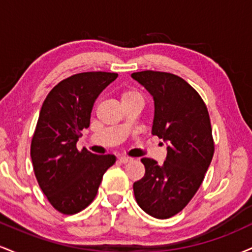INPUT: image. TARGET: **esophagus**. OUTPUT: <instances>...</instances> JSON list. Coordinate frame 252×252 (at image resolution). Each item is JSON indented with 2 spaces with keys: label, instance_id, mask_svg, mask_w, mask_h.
I'll return each instance as SVG.
<instances>
[{
  "label": "esophagus",
  "instance_id": "esophagus-1",
  "mask_svg": "<svg viewBox=\"0 0 252 252\" xmlns=\"http://www.w3.org/2000/svg\"><path fill=\"white\" fill-rule=\"evenodd\" d=\"M118 161H120L121 163H128L131 161V158H126V156H121L120 158H118Z\"/></svg>",
  "mask_w": 252,
  "mask_h": 252
}]
</instances>
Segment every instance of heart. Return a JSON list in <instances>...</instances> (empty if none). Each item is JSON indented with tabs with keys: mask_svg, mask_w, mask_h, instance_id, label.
Segmentation results:
<instances>
[{
	"mask_svg": "<svg viewBox=\"0 0 252 252\" xmlns=\"http://www.w3.org/2000/svg\"><path fill=\"white\" fill-rule=\"evenodd\" d=\"M132 97H140V96H138V94L134 91H124L122 94V100L128 99V98H132Z\"/></svg>",
	"mask_w": 252,
	"mask_h": 252,
	"instance_id": "obj_1",
	"label": "heart"
}]
</instances>
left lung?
Returning <instances> with one entry per match:
<instances>
[{"mask_svg": "<svg viewBox=\"0 0 252 252\" xmlns=\"http://www.w3.org/2000/svg\"><path fill=\"white\" fill-rule=\"evenodd\" d=\"M154 99L152 134L167 143L163 164L144 158L146 174L134 184L138 206L149 216L167 219L194 196L215 153L209 111L204 100L182 78L167 72L131 74Z\"/></svg>", "mask_w": 252, "mask_h": 252, "instance_id": "8db88e82", "label": "left lung"}]
</instances>
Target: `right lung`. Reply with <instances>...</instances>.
<instances>
[{
	"label": "right lung",
	"mask_w": 252,
	"mask_h": 252,
	"mask_svg": "<svg viewBox=\"0 0 252 252\" xmlns=\"http://www.w3.org/2000/svg\"><path fill=\"white\" fill-rule=\"evenodd\" d=\"M110 72H84L63 79L46 97L31 144L34 173L43 194L63 215L88 207L98 192L115 155L77 149L82 130L89 128L92 106L110 83Z\"/></svg>",
	"instance_id": "obj_1"
}]
</instances>
